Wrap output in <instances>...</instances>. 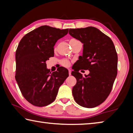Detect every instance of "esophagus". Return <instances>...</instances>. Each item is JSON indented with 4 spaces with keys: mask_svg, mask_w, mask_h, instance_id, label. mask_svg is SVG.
<instances>
[{
    "mask_svg": "<svg viewBox=\"0 0 133 133\" xmlns=\"http://www.w3.org/2000/svg\"><path fill=\"white\" fill-rule=\"evenodd\" d=\"M71 70L70 69H69V74L70 76L71 75Z\"/></svg>",
    "mask_w": 133,
    "mask_h": 133,
    "instance_id": "1",
    "label": "esophagus"
}]
</instances>
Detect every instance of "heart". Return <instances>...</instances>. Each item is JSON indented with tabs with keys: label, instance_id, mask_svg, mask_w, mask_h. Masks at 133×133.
<instances>
[{
	"label": "heart",
	"instance_id": "1",
	"mask_svg": "<svg viewBox=\"0 0 133 133\" xmlns=\"http://www.w3.org/2000/svg\"><path fill=\"white\" fill-rule=\"evenodd\" d=\"M75 40H77L73 39H71L70 42L75 41ZM60 63H61V64L62 65V66H63L64 67H69L70 66V63L69 60H66V59H63L62 60H61Z\"/></svg>",
	"mask_w": 133,
	"mask_h": 133
}]
</instances>
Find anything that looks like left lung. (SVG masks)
<instances>
[{"mask_svg":"<svg viewBox=\"0 0 133 133\" xmlns=\"http://www.w3.org/2000/svg\"><path fill=\"white\" fill-rule=\"evenodd\" d=\"M69 34L83 43V56L77 64L80 68L71 72L77 80L72 89L76 102L84 107L93 108L102 104L111 91L117 74L118 57L110 38L94 27L70 29ZM80 69L90 73L83 77Z\"/></svg>","mask_w":133,"mask_h":133,"instance_id":"obj_1","label":"left lung"}]
</instances>
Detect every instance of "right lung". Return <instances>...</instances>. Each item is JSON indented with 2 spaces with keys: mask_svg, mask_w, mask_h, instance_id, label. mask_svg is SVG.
Listing matches in <instances>:
<instances>
[{
  "mask_svg": "<svg viewBox=\"0 0 133 133\" xmlns=\"http://www.w3.org/2000/svg\"><path fill=\"white\" fill-rule=\"evenodd\" d=\"M68 31L42 26L27 33L19 42L15 56V78L22 95L33 105L43 107L53 102L69 76L68 70L63 67L51 73L46 63L54 56L56 43Z\"/></svg>",
  "mask_w": 133,
  "mask_h": 133,
  "instance_id": "right-lung-1",
  "label": "right lung"
}]
</instances>
